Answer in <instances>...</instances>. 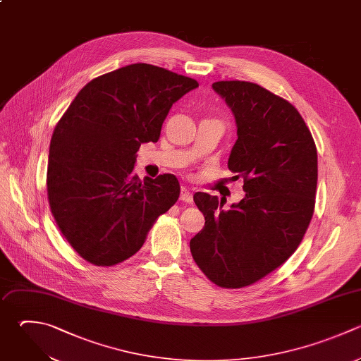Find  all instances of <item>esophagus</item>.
<instances>
[{
  "mask_svg": "<svg viewBox=\"0 0 361 361\" xmlns=\"http://www.w3.org/2000/svg\"><path fill=\"white\" fill-rule=\"evenodd\" d=\"M180 200L185 202V203H192L193 202V193L185 186L180 189Z\"/></svg>",
  "mask_w": 361,
  "mask_h": 361,
  "instance_id": "esophagus-1",
  "label": "esophagus"
}]
</instances>
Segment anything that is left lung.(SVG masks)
<instances>
[{
  "mask_svg": "<svg viewBox=\"0 0 361 361\" xmlns=\"http://www.w3.org/2000/svg\"><path fill=\"white\" fill-rule=\"evenodd\" d=\"M231 109L237 141L228 158L245 196L224 200L197 192L204 227L190 240L202 272L227 289L244 288L281 267L300 244L313 216L317 152L299 111L269 90L240 80L213 83Z\"/></svg>",
  "mask_w": 361,
  "mask_h": 361,
  "instance_id": "left-lung-1",
  "label": "left lung"
}]
</instances>
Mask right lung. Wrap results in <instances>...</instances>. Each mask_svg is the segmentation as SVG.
<instances>
[{
    "label": "right lung",
    "instance_id": "obj_1",
    "mask_svg": "<svg viewBox=\"0 0 361 361\" xmlns=\"http://www.w3.org/2000/svg\"><path fill=\"white\" fill-rule=\"evenodd\" d=\"M195 79L134 63L89 82L56 124L47 173L51 212L86 261L111 267L133 257L178 200L175 175L141 180L135 154L157 142L172 104Z\"/></svg>",
    "mask_w": 361,
    "mask_h": 361
}]
</instances>
